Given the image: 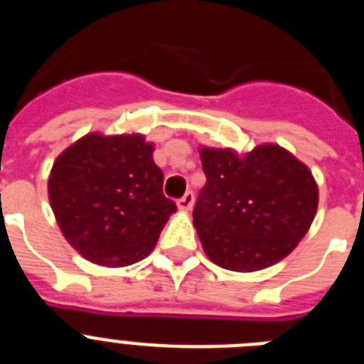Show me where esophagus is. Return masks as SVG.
<instances>
[{"label": "esophagus", "mask_w": 364, "mask_h": 364, "mask_svg": "<svg viewBox=\"0 0 364 364\" xmlns=\"http://www.w3.org/2000/svg\"><path fill=\"white\" fill-rule=\"evenodd\" d=\"M193 202H195V195H193V191H188L184 197L178 198V202H176V204H178V210L189 211V210H191Z\"/></svg>", "instance_id": "esophagus-1"}]
</instances>
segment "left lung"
I'll use <instances>...</instances> for the list:
<instances>
[{"label":"left lung","instance_id":"obj_1","mask_svg":"<svg viewBox=\"0 0 364 364\" xmlns=\"http://www.w3.org/2000/svg\"><path fill=\"white\" fill-rule=\"evenodd\" d=\"M205 186L193 210L204 252L233 272H257L284 259L306 235L319 193L310 169L279 146L239 156L200 149Z\"/></svg>","mask_w":364,"mask_h":364}]
</instances>
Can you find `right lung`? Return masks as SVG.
Wrapping results in <instances>:
<instances>
[{
  "mask_svg": "<svg viewBox=\"0 0 364 364\" xmlns=\"http://www.w3.org/2000/svg\"><path fill=\"white\" fill-rule=\"evenodd\" d=\"M144 136L87 134L63 151L49 198L65 239L102 266H129L153 252L176 205Z\"/></svg>",
  "mask_w": 364,
  "mask_h": 364,
  "instance_id": "right-lung-1",
  "label": "right lung"
}]
</instances>
